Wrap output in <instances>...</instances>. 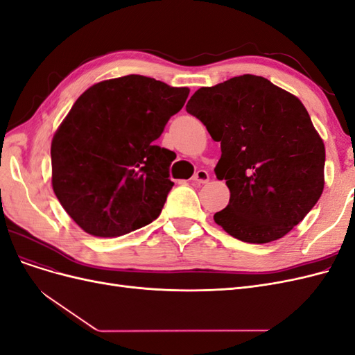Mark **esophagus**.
I'll list each match as a JSON object with an SVG mask.
<instances>
[{"label": "esophagus", "instance_id": "obj_1", "mask_svg": "<svg viewBox=\"0 0 355 355\" xmlns=\"http://www.w3.org/2000/svg\"><path fill=\"white\" fill-rule=\"evenodd\" d=\"M209 179H210V176L206 170H198L197 173L192 176V180H194L196 184H207Z\"/></svg>", "mask_w": 355, "mask_h": 355}]
</instances>
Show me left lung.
Wrapping results in <instances>:
<instances>
[{
    "label": "left lung",
    "mask_w": 355,
    "mask_h": 355,
    "mask_svg": "<svg viewBox=\"0 0 355 355\" xmlns=\"http://www.w3.org/2000/svg\"><path fill=\"white\" fill-rule=\"evenodd\" d=\"M187 111L220 142L214 173L227 180L231 197L213 219L234 239L271 243L315 206L326 149L296 96L245 73L198 89Z\"/></svg>",
    "instance_id": "8db88e82"
}]
</instances>
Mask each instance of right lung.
<instances>
[{
  "label": "right lung",
  "mask_w": 355,
  "mask_h": 355,
  "mask_svg": "<svg viewBox=\"0 0 355 355\" xmlns=\"http://www.w3.org/2000/svg\"><path fill=\"white\" fill-rule=\"evenodd\" d=\"M188 94L127 75L92 85L73 103L51 141V185L81 230L118 237L159 216L176 155L155 141Z\"/></svg>",
  "instance_id": "obj_1"
}]
</instances>
